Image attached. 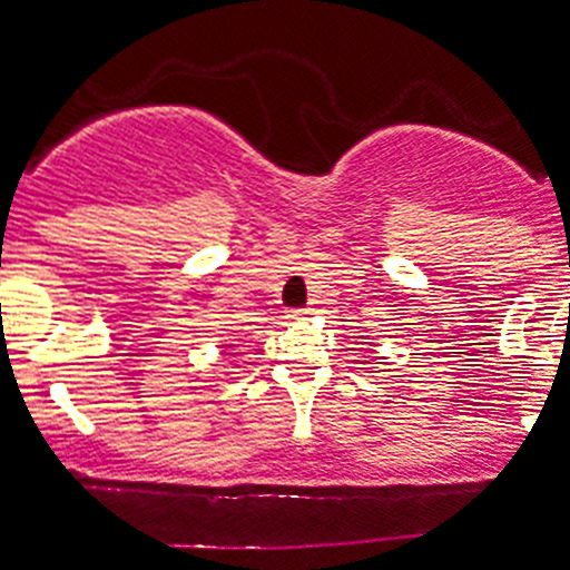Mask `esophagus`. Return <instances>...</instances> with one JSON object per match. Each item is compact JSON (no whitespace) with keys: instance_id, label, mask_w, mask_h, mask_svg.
Returning <instances> with one entry per match:
<instances>
[{"instance_id":"obj_1","label":"esophagus","mask_w":570,"mask_h":570,"mask_svg":"<svg viewBox=\"0 0 570 570\" xmlns=\"http://www.w3.org/2000/svg\"><path fill=\"white\" fill-rule=\"evenodd\" d=\"M309 315H312L309 306H306V309H289L286 312V321H306Z\"/></svg>"}]
</instances>
